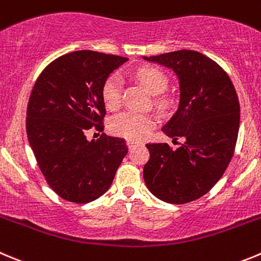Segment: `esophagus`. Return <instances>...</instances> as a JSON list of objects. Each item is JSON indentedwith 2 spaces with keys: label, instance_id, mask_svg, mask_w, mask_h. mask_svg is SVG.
Here are the masks:
<instances>
[{
  "label": "esophagus",
  "instance_id": "34e87169",
  "mask_svg": "<svg viewBox=\"0 0 261 261\" xmlns=\"http://www.w3.org/2000/svg\"><path fill=\"white\" fill-rule=\"evenodd\" d=\"M126 143H127V147H128V149H133V148L135 147L136 144H138V143H136L135 140H130V139H128V140H127V142H126Z\"/></svg>",
  "mask_w": 261,
  "mask_h": 261
}]
</instances>
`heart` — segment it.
<instances>
[{
    "label": "heart",
    "instance_id": "b5f03b06",
    "mask_svg": "<svg viewBox=\"0 0 261 261\" xmlns=\"http://www.w3.org/2000/svg\"><path fill=\"white\" fill-rule=\"evenodd\" d=\"M136 77L143 86L153 95L162 94L167 87V77L162 70L153 67H143L136 72ZM122 79L118 74L109 75L103 85V101L107 108L116 109L121 103ZM155 125L152 114L142 112L125 111L112 117L109 128L113 134L130 140H143Z\"/></svg>",
    "mask_w": 261,
    "mask_h": 261
}]
</instances>
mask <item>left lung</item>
Masks as SVG:
<instances>
[{"mask_svg":"<svg viewBox=\"0 0 261 261\" xmlns=\"http://www.w3.org/2000/svg\"><path fill=\"white\" fill-rule=\"evenodd\" d=\"M147 62L169 68L179 82V106L162 127L182 144H147L150 153L143 176L150 193L167 203L181 204L207 193L233 157L240 130V103L223 68L201 53L179 50Z\"/></svg>","mask_w":261,"mask_h":261,"instance_id":"obj_1","label":"left lung"}]
</instances>
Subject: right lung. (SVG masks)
Masks as SVG:
<instances>
[{"label": "right lung", "mask_w": 261, "mask_h": 261, "mask_svg": "<svg viewBox=\"0 0 261 261\" xmlns=\"http://www.w3.org/2000/svg\"><path fill=\"white\" fill-rule=\"evenodd\" d=\"M128 59L80 50L45 68L29 97L27 135L48 186L62 198L89 203L103 196L127 154L123 139L86 133L106 116L103 85Z\"/></svg>", "instance_id": "1"}]
</instances>
